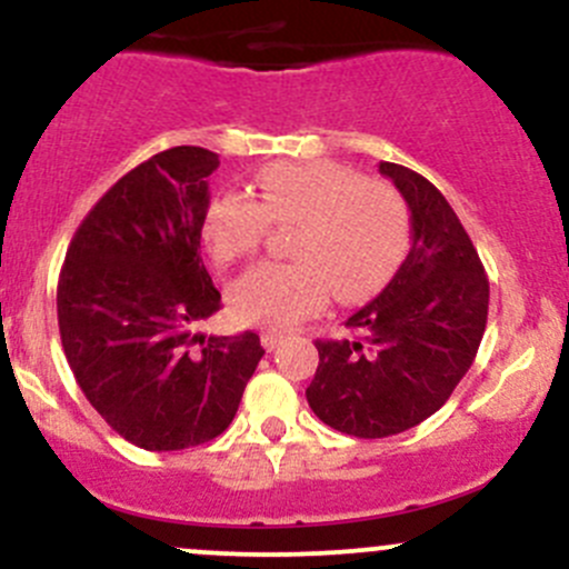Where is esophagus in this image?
<instances>
[{
	"label": "esophagus",
	"mask_w": 569,
	"mask_h": 569,
	"mask_svg": "<svg viewBox=\"0 0 569 569\" xmlns=\"http://www.w3.org/2000/svg\"><path fill=\"white\" fill-rule=\"evenodd\" d=\"M283 332L280 330H261V343H263V349H267V352H272V349H278L280 343H283Z\"/></svg>",
	"instance_id": "1"
}]
</instances>
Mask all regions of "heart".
<instances>
[{"instance_id": "1", "label": "heart", "mask_w": 569, "mask_h": 569, "mask_svg": "<svg viewBox=\"0 0 569 569\" xmlns=\"http://www.w3.org/2000/svg\"><path fill=\"white\" fill-rule=\"evenodd\" d=\"M269 226H295L291 263H258L228 289V306L248 325L289 327L330 300L369 297L399 263L407 214L386 181L336 162H280L256 176V200L222 192L206 206V250L233 267L261 248Z\"/></svg>"}]
</instances>
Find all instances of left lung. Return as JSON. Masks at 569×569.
I'll list each match as a JSON object with an SVG mask.
<instances>
[{
  "instance_id": "obj_1",
  "label": "left lung",
  "mask_w": 569,
  "mask_h": 569,
  "mask_svg": "<svg viewBox=\"0 0 569 569\" xmlns=\"http://www.w3.org/2000/svg\"><path fill=\"white\" fill-rule=\"evenodd\" d=\"M380 173L410 209V252L393 280L347 319L355 332L317 341L308 405L355 438H388L446 405L479 352L490 283L460 217L435 183L401 164Z\"/></svg>"
}]
</instances>
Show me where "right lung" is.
Wrapping results in <instances>:
<instances>
[{
  "label": "right lung",
  "mask_w": 569,
  "mask_h": 569,
  "mask_svg": "<svg viewBox=\"0 0 569 569\" xmlns=\"http://www.w3.org/2000/svg\"><path fill=\"white\" fill-rule=\"evenodd\" d=\"M217 153L178 146L137 164L90 209L57 283L62 349L109 427L146 451L214 440L263 349L256 332L203 336L220 291L200 258Z\"/></svg>",
  "instance_id": "add662e5"
}]
</instances>
